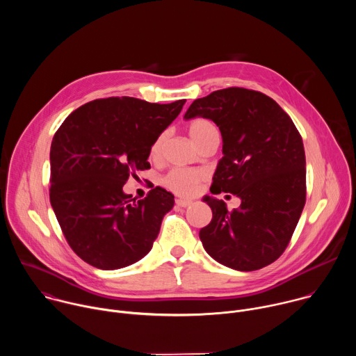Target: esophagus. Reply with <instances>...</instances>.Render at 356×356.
Instances as JSON below:
<instances>
[{
	"instance_id": "esophagus-1",
	"label": "esophagus",
	"mask_w": 356,
	"mask_h": 356,
	"mask_svg": "<svg viewBox=\"0 0 356 356\" xmlns=\"http://www.w3.org/2000/svg\"><path fill=\"white\" fill-rule=\"evenodd\" d=\"M191 204L190 200H184V198H176V206L179 207H188Z\"/></svg>"
}]
</instances>
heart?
Instances as JSON below:
<instances>
[{
	"label": "heart",
	"mask_w": 356,
	"mask_h": 356,
	"mask_svg": "<svg viewBox=\"0 0 356 356\" xmlns=\"http://www.w3.org/2000/svg\"><path fill=\"white\" fill-rule=\"evenodd\" d=\"M217 132L216 125L206 120V118H198L194 120L188 125V134L190 138L194 140V143L200 147L207 138ZM166 142V134H161L155 142L150 146V156L154 159L161 158L162 150ZM206 179V173L198 169H184V168H175L169 170L163 177H162V184L169 188L170 191L180 194V195H191L195 190L197 186Z\"/></svg>",
	"instance_id": "1"
}]
</instances>
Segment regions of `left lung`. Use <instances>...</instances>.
Here are the masks:
<instances>
[{"mask_svg": "<svg viewBox=\"0 0 356 356\" xmlns=\"http://www.w3.org/2000/svg\"><path fill=\"white\" fill-rule=\"evenodd\" d=\"M213 120L222 135L210 191L232 193L239 209L206 197L211 222L200 229L209 255L235 270L262 269L286 250L306 204V154L291 118L266 94L228 87L197 98L184 118Z\"/></svg>", "mask_w": 356, "mask_h": 356, "instance_id": "left-lung-1", "label": "left lung"}]
</instances>
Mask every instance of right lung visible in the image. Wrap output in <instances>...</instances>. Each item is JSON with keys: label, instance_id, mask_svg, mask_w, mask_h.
<instances>
[{"label": "right lung", "instance_id": "right-lung-1", "mask_svg": "<svg viewBox=\"0 0 356 356\" xmlns=\"http://www.w3.org/2000/svg\"><path fill=\"white\" fill-rule=\"evenodd\" d=\"M184 103L94 99L74 110L56 131L50 146V204L67 243L88 265L121 269L152 249L175 197L155 187L136 200L122 187L129 176L150 168L152 143Z\"/></svg>", "mask_w": 356, "mask_h": 356}]
</instances>
